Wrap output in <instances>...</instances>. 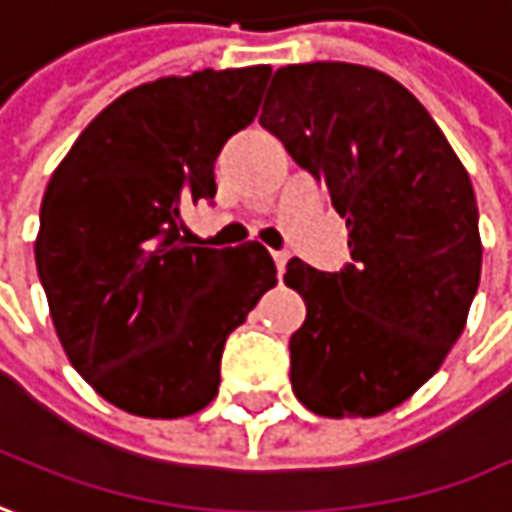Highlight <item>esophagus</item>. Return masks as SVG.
<instances>
[{"label": "esophagus", "mask_w": 512, "mask_h": 512, "mask_svg": "<svg viewBox=\"0 0 512 512\" xmlns=\"http://www.w3.org/2000/svg\"><path fill=\"white\" fill-rule=\"evenodd\" d=\"M274 266H277V274L286 272V263H289V252H272Z\"/></svg>", "instance_id": "34e87169"}]
</instances>
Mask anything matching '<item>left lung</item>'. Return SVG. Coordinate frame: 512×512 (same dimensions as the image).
<instances>
[{"label":"left lung","instance_id":"1","mask_svg":"<svg viewBox=\"0 0 512 512\" xmlns=\"http://www.w3.org/2000/svg\"><path fill=\"white\" fill-rule=\"evenodd\" d=\"M260 127L326 186L354 260L286 266L306 300L289 343L294 397L328 419L385 414L439 371L479 289L467 169L414 93L362 64L280 67Z\"/></svg>","mask_w":512,"mask_h":512}]
</instances>
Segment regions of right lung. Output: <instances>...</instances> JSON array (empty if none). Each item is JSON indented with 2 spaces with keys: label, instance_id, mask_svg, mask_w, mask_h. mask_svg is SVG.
<instances>
[{
  "label": "right lung",
  "instance_id": "right-lung-1",
  "mask_svg": "<svg viewBox=\"0 0 512 512\" xmlns=\"http://www.w3.org/2000/svg\"><path fill=\"white\" fill-rule=\"evenodd\" d=\"M269 64L127 90L84 127L42 198L36 269L67 360L115 408L198 414L218 397L226 337L277 283L272 255L189 246L215 158L255 121Z\"/></svg>",
  "mask_w": 512,
  "mask_h": 512
}]
</instances>
